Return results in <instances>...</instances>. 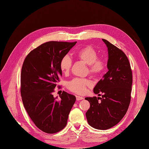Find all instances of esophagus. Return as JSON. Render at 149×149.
I'll return each instance as SVG.
<instances>
[{
	"mask_svg": "<svg viewBox=\"0 0 149 149\" xmlns=\"http://www.w3.org/2000/svg\"><path fill=\"white\" fill-rule=\"evenodd\" d=\"M76 99H77V101H79V100H83V97H80V96H78V95H77V96H76Z\"/></svg>",
	"mask_w": 149,
	"mask_h": 149,
	"instance_id": "34e87169",
	"label": "esophagus"
}]
</instances>
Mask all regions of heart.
Segmentation results:
<instances>
[{
    "label": "heart",
    "mask_w": 149,
    "mask_h": 149,
    "mask_svg": "<svg viewBox=\"0 0 149 149\" xmlns=\"http://www.w3.org/2000/svg\"><path fill=\"white\" fill-rule=\"evenodd\" d=\"M75 56L80 60L88 65V72L93 77H98L103 74L106 68L105 61L98 57L96 50L91 46H88L78 49L75 52ZM72 64V59L66 55L60 62V68L64 74L68 73ZM92 86V83L88 79L75 78L70 81L67 85L68 89L77 94H84L88 88Z\"/></svg>",
    "instance_id": "1"
}]
</instances>
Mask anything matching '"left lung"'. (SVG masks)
<instances>
[{
	"label": "left lung",
	"instance_id": "1",
	"mask_svg": "<svg viewBox=\"0 0 149 149\" xmlns=\"http://www.w3.org/2000/svg\"><path fill=\"white\" fill-rule=\"evenodd\" d=\"M107 47L108 72L93 89L101 97H86L90 107L86 116L90 126L107 130L118 124L126 115L130 103L132 72L124 52L105 39Z\"/></svg>",
	"mask_w": 149,
	"mask_h": 149
}]
</instances>
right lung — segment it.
Masks as SVG:
<instances>
[{
    "label": "right lung",
    "instance_id": "right-lung-1",
    "mask_svg": "<svg viewBox=\"0 0 149 149\" xmlns=\"http://www.w3.org/2000/svg\"><path fill=\"white\" fill-rule=\"evenodd\" d=\"M75 42L51 41L42 44L26 57L22 68L20 93L31 120L42 131L53 134L66 126L75 102L74 95L63 91L60 100L53 92L62 75L60 62Z\"/></svg>",
    "mask_w": 149,
    "mask_h": 149
}]
</instances>
